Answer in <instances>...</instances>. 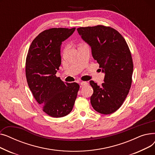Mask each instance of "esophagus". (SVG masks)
<instances>
[{
    "label": "esophagus",
    "instance_id": "esophagus-1",
    "mask_svg": "<svg viewBox=\"0 0 155 155\" xmlns=\"http://www.w3.org/2000/svg\"><path fill=\"white\" fill-rule=\"evenodd\" d=\"M80 85H82V86H85V85H87L88 84V83L86 82H81L80 83Z\"/></svg>",
    "mask_w": 155,
    "mask_h": 155
}]
</instances>
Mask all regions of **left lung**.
<instances>
[{
  "label": "left lung",
  "instance_id": "obj_1",
  "mask_svg": "<svg viewBox=\"0 0 155 155\" xmlns=\"http://www.w3.org/2000/svg\"><path fill=\"white\" fill-rule=\"evenodd\" d=\"M77 31L105 73L101 85L90 81L94 90L91 104L97 112L110 114L123 104L131 86L133 63L129 48L123 36L110 27H81Z\"/></svg>",
  "mask_w": 155,
  "mask_h": 155
}]
</instances>
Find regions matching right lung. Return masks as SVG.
<instances>
[{
    "instance_id": "add662e5",
    "label": "right lung",
    "mask_w": 155,
    "mask_h": 155,
    "mask_svg": "<svg viewBox=\"0 0 155 155\" xmlns=\"http://www.w3.org/2000/svg\"><path fill=\"white\" fill-rule=\"evenodd\" d=\"M75 28H51L39 34L32 41L26 61L28 86L43 110L53 117H61L72 110L80 86L64 83L56 76L61 63L62 42Z\"/></svg>"
}]
</instances>
